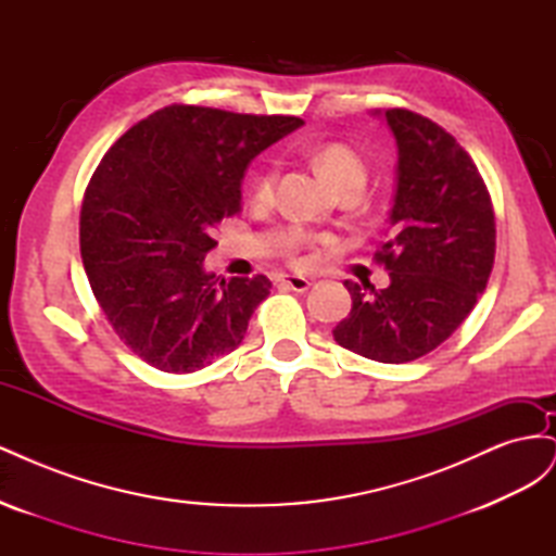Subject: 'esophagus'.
Segmentation results:
<instances>
[{"label": "esophagus", "mask_w": 556, "mask_h": 556, "mask_svg": "<svg viewBox=\"0 0 556 556\" xmlns=\"http://www.w3.org/2000/svg\"><path fill=\"white\" fill-rule=\"evenodd\" d=\"M282 288H288V290H294V292H306L308 288H311V280L308 278H304V276H280V280H278Z\"/></svg>", "instance_id": "esophagus-1"}]
</instances>
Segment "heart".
<instances>
[{
	"mask_svg": "<svg viewBox=\"0 0 556 556\" xmlns=\"http://www.w3.org/2000/svg\"><path fill=\"white\" fill-rule=\"evenodd\" d=\"M315 162L319 164V169H323L336 185H339V190H348V188H364L366 185V176H368V166L366 160L357 153L355 148H350L345 143H325L323 148L315 153ZM276 180L278 174L276 169L262 174L255 180V199L266 204V201L274 199L276 192ZM313 243V237L304 229H292L288 233V239L282 243L285 255H288L294 264H304L306 255H301V248H306Z\"/></svg>",
	"mask_w": 556,
	"mask_h": 556,
	"instance_id": "heart-1",
	"label": "heart"
}]
</instances>
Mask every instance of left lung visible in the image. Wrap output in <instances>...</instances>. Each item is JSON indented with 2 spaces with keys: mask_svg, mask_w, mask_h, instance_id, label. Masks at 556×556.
Wrapping results in <instances>:
<instances>
[{
  "mask_svg": "<svg viewBox=\"0 0 556 556\" xmlns=\"http://www.w3.org/2000/svg\"><path fill=\"white\" fill-rule=\"evenodd\" d=\"M399 146V180L390 227L376 262L390 288L366 294L345 280L352 311L333 341L357 355L406 364L457 331L490 280L496 223L490 190L457 139L429 117L387 109Z\"/></svg>",
  "mask_w": 556,
  "mask_h": 556,
  "instance_id": "left-lung-1",
  "label": "left lung"
}]
</instances>
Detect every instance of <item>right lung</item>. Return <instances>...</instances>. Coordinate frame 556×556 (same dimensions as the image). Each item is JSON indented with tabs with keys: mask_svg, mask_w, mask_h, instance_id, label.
<instances>
[{
	"mask_svg": "<svg viewBox=\"0 0 556 556\" xmlns=\"http://www.w3.org/2000/svg\"><path fill=\"white\" fill-rule=\"evenodd\" d=\"M304 125L172 104L117 139L80 206V257L99 308L134 355L194 374L239 348L271 280L215 278V227L241 213V180L264 148Z\"/></svg>",
	"mask_w": 556,
	"mask_h": 556,
	"instance_id": "1",
	"label": "right lung"
}]
</instances>
